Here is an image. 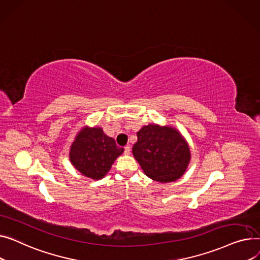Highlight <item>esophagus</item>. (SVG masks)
I'll list each match as a JSON object with an SVG mask.
<instances>
[{
	"mask_svg": "<svg viewBox=\"0 0 260 260\" xmlns=\"http://www.w3.org/2000/svg\"><path fill=\"white\" fill-rule=\"evenodd\" d=\"M124 149H125V150H124V153H125V155H129V154H130V152H131L130 146H126Z\"/></svg>",
	"mask_w": 260,
	"mask_h": 260,
	"instance_id": "esophagus-1",
	"label": "esophagus"
}]
</instances>
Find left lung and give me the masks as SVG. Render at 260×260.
I'll return each instance as SVG.
<instances>
[{"label": "left lung", "instance_id": "left-lung-1", "mask_svg": "<svg viewBox=\"0 0 260 260\" xmlns=\"http://www.w3.org/2000/svg\"><path fill=\"white\" fill-rule=\"evenodd\" d=\"M132 153L145 174L162 184L184 175L191 158L188 143L175 128L154 124L137 132Z\"/></svg>", "mask_w": 260, "mask_h": 260}]
</instances>
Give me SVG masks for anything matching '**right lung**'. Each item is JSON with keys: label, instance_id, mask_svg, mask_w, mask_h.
<instances>
[{"label": "right lung", "instance_id": "add662e5", "mask_svg": "<svg viewBox=\"0 0 260 260\" xmlns=\"http://www.w3.org/2000/svg\"><path fill=\"white\" fill-rule=\"evenodd\" d=\"M123 152L124 149L117 147L115 141L107 136L102 128L84 127L70 147L69 158L84 176L101 179Z\"/></svg>", "mask_w": 260, "mask_h": 260}]
</instances>
